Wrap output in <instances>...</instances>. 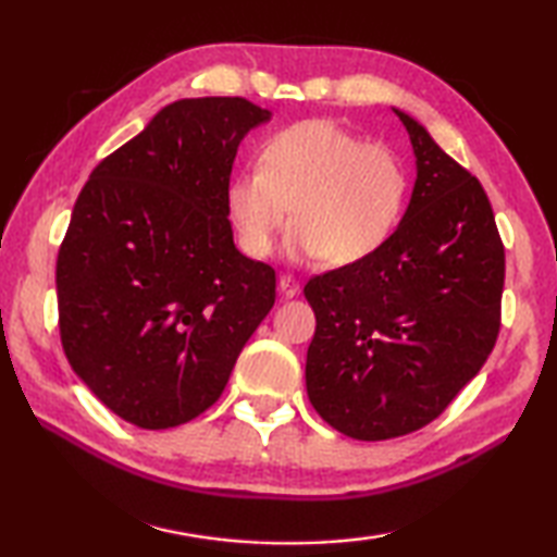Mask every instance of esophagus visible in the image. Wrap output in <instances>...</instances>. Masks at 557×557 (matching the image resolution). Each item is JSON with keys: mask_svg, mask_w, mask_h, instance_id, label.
Wrapping results in <instances>:
<instances>
[{"mask_svg": "<svg viewBox=\"0 0 557 557\" xmlns=\"http://www.w3.org/2000/svg\"><path fill=\"white\" fill-rule=\"evenodd\" d=\"M280 292H282V297H297V295H299V282H297V277L282 275V277H280Z\"/></svg>", "mask_w": 557, "mask_h": 557, "instance_id": "34e87169", "label": "esophagus"}]
</instances>
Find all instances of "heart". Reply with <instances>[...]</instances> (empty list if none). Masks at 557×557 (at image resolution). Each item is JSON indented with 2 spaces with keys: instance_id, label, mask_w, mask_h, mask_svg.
<instances>
[{
  "instance_id": "b5f03b06",
  "label": "heart",
  "mask_w": 557,
  "mask_h": 557,
  "mask_svg": "<svg viewBox=\"0 0 557 557\" xmlns=\"http://www.w3.org/2000/svg\"><path fill=\"white\" fill-rule=\"evenodd\" d=\"M410 201V172L383 145L332 120L277 129L225 186L235 238L245 256H272L289 219V256L356 265L393 238Z\"/></svg>"
}]
</instances>
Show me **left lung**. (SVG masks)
Returning <instances> with one entry per match:
<instances>
[{
    "label": "left lung",
    "mask_w": 557,
    "mask_h": 557,
    "mask_svg": "<svg viewBox=\"0 0 557 557\" xmlns=\"http://www.w3.org/2000/svg\"><path fill=\"white\" fill-rule=\"evenodd\" d=\"M395 112L418 159L398 231L373 258L305 285L317 317L309 400L334 430L366 442L440 418L502 329L506 256L484 186Z\"/></svg>",
    "instance_id": "obj_1"
}]
</instances>
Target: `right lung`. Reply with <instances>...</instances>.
<instances>
[{"instance_id": "right-lung-1", "label": "right lung", "mask_w": 557, "mask_h": 557, "mask_svg": "<svg viewBox=\"0 0 557 557\" xmlns=\"http://www.w3.org/2000/svg\"><path fill=\"white\" fill-rule=\"evenodd\" d=\"M270 120L245 98H186L92 169L55 260L78 379L122 420L166 430L221 398L275 305V270L235 248L225 186Z\"/></svg>"}]
</instances>
